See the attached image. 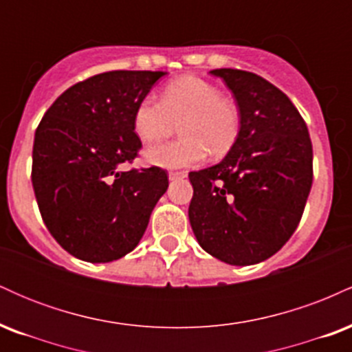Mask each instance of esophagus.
Listing matches in <instances>:
<instances>
[{"label": "esophagus", "instance_id": "1", "mask_svg": "<svg viewBox=\"0 0 352 352\" xmlns=\"http://www.w3.org/2000/svg\"><path fill=\"white\" fill-rule=\"evenodd\" d=\"M184 177H187V172H168V179L170 180L184 179Z\"/></svg>", "mask_w": 352, "mask_h": 352}]
</instances>
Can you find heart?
<instances>
[{
	"label": "heart",
	"mask_w": 352,
	"mask_h": 352,
	"mask_svg": "<svg viewBox=\"0 0 352 352\" xmlns=\"http://www.w3.org/2000/svg\"><path fill=\"white\" fill-rule=\"evenodd\" d=\"M134 131L145 144L165 139L180 124L184 137L144 152L145 160L165 168L192 167L205 153L223 157L236 144L241 131L238 104L210 80L184 76L160 92V100L144 98L134 112Z\"/></svg>",
	"instance_id": "obj_1"
}]
</instances>
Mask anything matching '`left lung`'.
<instances>
[{
    "mask_svg": "<svg viewBox=\"0 0 352 352\" xmlns=\"http://www.w3.org/2000/svg\"><path fill=\"white\" fill-rule=\"evenodd\" d=\"M241 112L236 144L220 164L190 172L188 218L205 252L228 265L273 256L300 223L313 184V145L285 92L240 69H213Z\"/></svg>",
    "mask_w": 352,
    "mask_h": 352,
    "instance_id": "left-lung-1",
    "label": "left lung"
}]
</instances>
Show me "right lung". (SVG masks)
Instances as JSON below:
<instances>
[{
  "label": "right lung",
  "mask_w": 352,
  "mask_h": 352,
  "mask_svg": "<svg viewBox=\"0 0 352 352\" xmlns=\"http://www.w3.org/2000/svg\"><path fill=\"white\" fill-rule=\"evenodd\" d=\"M167 72L109 71L64 91L34 134L31 180L43 221L79 260L109 263L135 248L168 187L164 168H131L142 148L137 104Z\"/></svg>",
  "instance_id": "add662e5"
}]
</instances>
